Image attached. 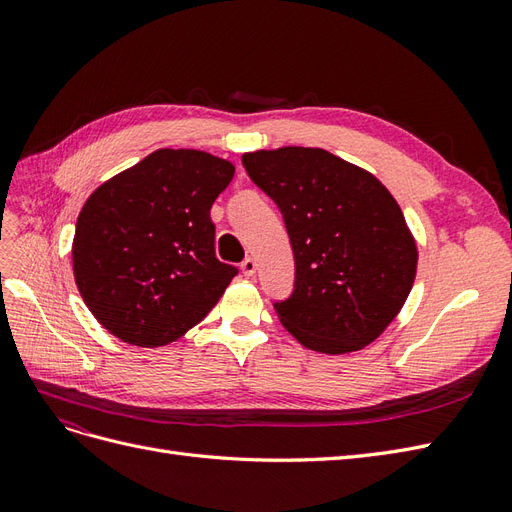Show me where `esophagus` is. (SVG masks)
Here are the masks:
<instances>
[{"label": "esophagus", "mask_w": 512, "mask_h": 512, "mask_svg": "<svg viewBox=\"0 0 512 512\" xmlns=\"http://www.w3.org/2000/svg\"><path fill=\"white\" fill-rule=\"evenodd\" d=\"M241 271L247 275V277H254L256 275V260L254 258H245L241 262Z\"/></svg>", "instance_id": "esophagus-1"}]
</instances>
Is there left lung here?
<instances>
[{
	"mask_svg": "<svg viewBox=\"0 0 512 512\" xmlns=\"http://www.w3.org/2000/svg\"><path fill=\"white\" fill-rule=\"evenodd\" d=\"M247 175L288 230L294 288L273 307L290 335L327 354L361 350L389 327L416 275L397 200L367 170L314 147L243 153Z\"/></svg>",
	"mask_w": 512,
	"mask_h": 512,
	"instance_id": "1",
	"label": "left lung"
}]
</instances>
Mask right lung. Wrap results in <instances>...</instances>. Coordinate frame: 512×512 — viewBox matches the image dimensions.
Returning <instances> with one entry per match:
<instances>
[{
    "label": "right lung",
    "mask_w": 512,
    "mask_h": 512,
    "mask_svg": "<svg viewBox=\"0 0 512 512\" xmlns=\"http://www.w3.org/2000/svg\"><path fill=\"white\" fill-rule=\"evenodd\" d=\"M235 166L196 149H158L87 198L72 243L89 312L126 344L175 342L220 301L237 267L215 258L211 205Z\"/></svg>",
    "instance_id": "obj_1"
}]
</instances>
